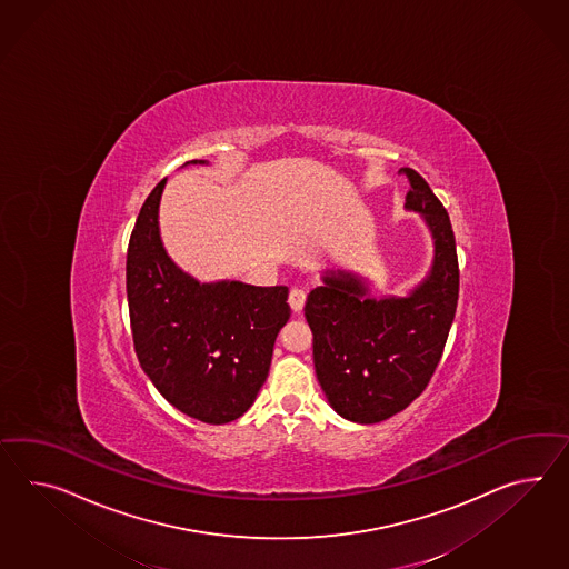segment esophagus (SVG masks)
<instances>
[{
  "label": "esophagus",
  "mask_w": 569,
  "mask_h": 569,
  "mask_svg": "<svg viewBox=\"0 0 569 569\" xmlns=\"http://www.w3.org/2000/svg\"><path fill=\"white\" fill-rule=\"evenodd\" d=\"M306 291L302 288H291L290 290V306L293 312H300L305 308Z\"/></svg>",
  "instance_id": "1"
}]
</instances>
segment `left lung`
Returning a JSON list of instances; mask_svg holds the SVG:
<instances>
[{
    "instance_id": "1",
    "label": "left lung",
    "mask_w": 569,
    "mask_h": 569,
    "mask_svg": "<svg viewBox=\"0 0 569 569\" xmlns=\"http://www.w3.org/2000/svg\"><path fill=\"white\" fill-rule=\"evenodd\" d=\"M405 208L419 211L433 236V263L407 298H370L353 273L337 271L308 293L320 387L339 416L378 423L416 401L430 385L458 302L457 242L448 211L413 168Z\"/></svg>"
}]
</instances>
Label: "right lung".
Wrapping results in <instances>:
<instances>
[{
	"label": "right lung",
	"mask_w": 569,
	"mask_h": 569,
	"mask_svg": "<svg viewBox=\"0 0 569 569\" xmlns=\"http://www.w3.org/2000/svg\"><path fill=\"white\" fill-rule=\"evenodd\" d=\"M164 184L167 179L158 182L141 206L127 249L133 346L143 372L170 405L222 426L247 413L263 387L276 337L290 319V290L199 283L182 273L158 230Z\"/></svg>",
	"instance_id": "add662e5"
}]
</instances>
